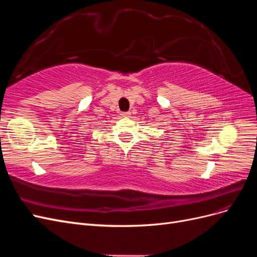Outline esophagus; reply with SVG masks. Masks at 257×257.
Masks as SVG:
<instances>
[{"instance_id": "obj_1", "label": "esophagus", "mask_w": 257, "mask_h": 257, "mask_svg": "<svg viewBox=\"0 0 257 257\" xmlns=\"http://www.w3.org/2000/svg\"><path fill=\"white\" fill-rule=\"evenodd\" d=\"M121 115L124 116V118H127V116H131V112H128V111L127 112H122Z\"/></svg>"}]
</instances>
